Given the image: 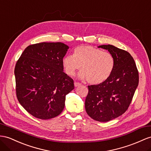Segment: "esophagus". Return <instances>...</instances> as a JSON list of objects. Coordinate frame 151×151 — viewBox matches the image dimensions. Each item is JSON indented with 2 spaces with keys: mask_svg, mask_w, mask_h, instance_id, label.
<instances>
[{
  "mask_svg": "<svg viewBox=\"0 0 151 151\" xmlns=\"http://www.w3.org/2000/svg\"><path fill=\"white\" fill-rule=\"evenodd\" d=\"M74 85H75V87H78V86H81V83H79V82H75V83H74Z\"/></svg>",
  "mask_w": 151,
  "mask_h": 151,
  "instance_id": "1",
  "label": "esophagus"
}]
</instances>
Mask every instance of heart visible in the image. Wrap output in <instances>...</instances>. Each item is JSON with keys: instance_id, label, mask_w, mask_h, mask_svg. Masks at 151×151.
Masks as SVG:
<instances>
[{"instance_id": "b5f03b06", "label": "heart", "mask_w": 151, "mask_h": 151, "mask_svg": "<svg viewBox=\"0 0 151 151\" xmlns=\"http://www.w3.org/2000/svg\"><path fill=\"white\" fill-rule=\"evenodd\" d=\"M63 65L69 76L74 75L81 68L80 78L87 79L92 84H99L106 81L112 73L115 59L109 52L89 45H82L74 49L73 55H68L63 58Z\"/></svg>"}]
</instances>
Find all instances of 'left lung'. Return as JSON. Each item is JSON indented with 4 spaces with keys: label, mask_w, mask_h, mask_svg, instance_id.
Returning a JSON list of instances; mask_svg holds the SVG:
<instances>
[{
    "label": "left lung",
    "mask_w": 151,
    "mask_h": 151,
    "mask_svg": "<svg viewBox=\"0 0 151 151\" xmlns=\"http://www.w3.org/2000/svg\"><path fill=\"white\" fill-rule=\"evenodd\" d=\"M98 48L108 50L112 54L115 66L105 82L88 86L85 106L92 119L108 122L122 115L128 109L138 87L139 75L135 62L129 52L110 45Z\"/></svg>",
    "instance_id": "left-lung-1"
}]
</instances>
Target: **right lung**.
I'll list each match as a JSON object with an SVG mask.
<instances>
[{
  "instance_id": "1",
  "label": "right lung",
  "mask_w": 151,
  "mask_h": 151,
  "mask_svg": "<svg viewBox=\"0 0 151 151\" xmlns=\"http://www.w3.org/2000/svg\"><path fill=\"white\" fill-rule=\"evenodd\" d=\"M69 46L63 42L28 46L14 68L16 94L20 105L34 117L52 119L63 111L65 96L74 81L63 71V59Z\"/></svg>"
}]
</instances>
